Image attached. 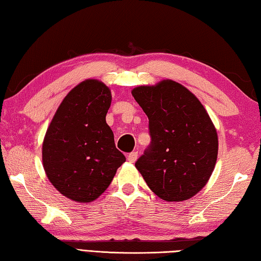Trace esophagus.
<instances>
[{
  "instance_id": "obj_1",
  "label": "esophagus",
  "mask_w": 261,
  "mask_h": 261,
  "mask_svg": "<svg viewBox=\"0 0 261 261\" xmlns=\"http://www.w3.org/2000/svg\"><path fill=\"white\" fill-rule=\"evenodd\" d=\"M137 158H138V152L134 151V152H131L129 155H127V161L134 163L137 160Z\"/></svg>"
}]
</instances>
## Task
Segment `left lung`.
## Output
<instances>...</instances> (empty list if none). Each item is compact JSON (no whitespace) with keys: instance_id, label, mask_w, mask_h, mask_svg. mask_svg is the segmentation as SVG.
Segmentation results:
<instances>
[{"instance_id":"1","label":"left lung","mask_w":261,"mask_h":261,"mask_svg":"<svg viewBox=\"0 0 261 261\" xmlns=\"http://www.w3.org/2000/svg\"><path fill=\"white\" fill-rule=\"evenodd\" d=\"M132 95L147 115L151 137L137 169L161 199H189L205 187L218 158V135L208 114L173 81L136 87Z\"/></svg>"}]
</instances>
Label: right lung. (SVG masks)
<instances>
[{
  "instance_id": "1",
  "label": "right lung",
  "mask_w": 261,
  "mask_h": 261,
  "mask_svg": "<svg viewBox=\"0 0 261 261\" xmlns=\"http://www.w3.org/2000/svg\"><path fill=\"white\" fill-rule=\"evenodd\" d=\"M109 88L88 79L69 92L46 132L43 168L51 184L69 199L90 202L112 183L125 156L106 123Z\"/></svg>"
}]
</instances>
